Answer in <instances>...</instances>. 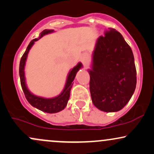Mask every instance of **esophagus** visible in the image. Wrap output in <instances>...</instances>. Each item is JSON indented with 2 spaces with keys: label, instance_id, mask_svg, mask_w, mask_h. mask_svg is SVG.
Wrapping results in <instances>:
<instances>
[{
  "label": "esophagus",
  "instance_id": "34e87169",
  "mask_svg": "<svg viewBox=\"0 0 154 154\" xmlns=\"http://www.w3.org/2000/svg\"><path fill=\"white\" fill-rule=\"evenodd\" d=\"M87 58H88L87 55H86V54H84V55L81 56V61H82L83 63H86V60H87Z\"/></svg>",
  "mask_w": 154,
  "mask_h": 154
}]
</instances>
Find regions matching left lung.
<instances>
[{"instance_id": "8db88e82", "label": "left lung", "mask_w": 154, "mask_h": 154, "mask_svg": "<svg viewBox=\"0 0 154 154\" xmlns=\"http://www.w3.org/2000/svg\"><path fill=\"white\" fill-rule=\"evenodd\" d=\"M89 88L92 102L106 112L122 109L134 93V56L120 32L112 28L100 36L93 52Z\"/></svg>"}]
</instances>
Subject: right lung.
Segmentation results:
<instances>
[{
    "label": "right lung",
    "instance_id": "right-lung-1",
    "mask_svg": "<svg viewBox=\"0 0 154 154\" xmlns=\"http://www.w3.org/2000/svg\"><path fill=\"white\" fill-rule=\"evenodd\" d=\"M54 30H49L45 29L42 32L40 36L38 39H34L30 42L27 47L26 51H25L23 55L21 57V60H20L19 64V75H20V81H21V88H22L23 93H24L26 99H27L29 103L34 107L37 108V109L41 110V111L45 112L48 113H56L58 112L61 111L66 107L67 104H68V100L70 98V89H71L72 86H73V81L75 79V75H76L77 72L81 68H82V64L81 63H78L76 66H75L68 73V78H67L66 84L65 86L64 89L63 90L62 93L60 94L57 97H54V98L46 99L43 98V97H37V96L34 95L29 91V89L26 87V81H25V76H24V66L25 63H26L27 55H28L29 51L34 45V42L37 41L38 39H40L45 34H48L49 33H52L53 32Z\"/></svg>",
    "mask_w": 154,
    "mask_h": 154
}]
</instances>
